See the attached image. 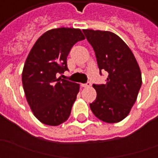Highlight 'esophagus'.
Masks as SVG:
<instances>
[{"instance_id":"34e87169","label":"esophagus","mask_w":158,"mask_h":158,"mask_svg":"<svg viewBox=\"0 0 158 158\" xmlns=\"http://www.w3.org/2000/svg\"><path fill=\"white\" fill-rule=\"evenodd\" d=\"M90 85H91V83L90 82H87L86 84H82V85H81V86H82L83 88H88V87H89Z\"/></svg>"}]
</instances>
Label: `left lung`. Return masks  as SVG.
I'll list each match as a JSON object with an SVG mask.
<instances>
[{
    "label": "left lung",
    "mask_w": 158,
    "mask_h": 158,
    "mask_svg": "<svg viewBox=\"0 0 158 158\" xmlns=\"http://www.w3.org/2000/svg\"><path fill=\"white\" fill-rule=\"evenodd\" d=\"M83 32L96 53L100 73H108L105 85H93L97 96L89 104L90 109L103 122H120L129 115L142 84L139 65L129 46L114 33Z\"/></svg>",
    "instance_id": "left-lung-1"
}]
</instances>
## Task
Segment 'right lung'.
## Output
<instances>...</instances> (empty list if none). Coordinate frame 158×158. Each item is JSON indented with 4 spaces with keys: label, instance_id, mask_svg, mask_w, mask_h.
Returning <instances> with one entry per match:
<instances>
[{
    "label": "right lung",
    "instance_id": "right-lung-1",
    "mask_svg": "<svg viewBox=\"0 0 158 158\" xmlns=\"http://www.w3.org/2000/svg\"><path fill=\"white\" fill-rule=\"evenodd\" d=\"M85 39L79 29H51L37 40L26 59L22 73L23 90L34 115L44 124L57 126L69 118L79 85L56 75L69 70L70 50Z\"/></svg>",
    "mask_w": 158,
    "mask_h": 158
}]
</instances>
